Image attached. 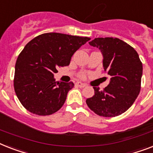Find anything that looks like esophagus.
Returning a JSON list of instances; mask_svg holds the SVG:
<instances>
[{"label": "esophagus", "instance_id": "1", "mask_svg": "<svg viewBox=\"0 0 153 153\" xmlns=\"http://www.w3.org/2000/svg\"><path fill=\"white\" fill-rule=\"evenodd\" d=\"M76 85L77 86H79V87H81V88H83L85 87V84H84V83L81 82H76Z\"/></svg>", "mask_w": 153, "mask_h": 153}]
</instances>
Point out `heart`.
I'll list each match as a JSON object with an SVG mask.
<instances>
[{
    "label": "heart",
    "mask_w": 153,
    "mask_h": 153,
    "mask_svg": "<svg viewBox=\"0 0 153 153\" xmlns=\"http://www.w3.org/2000/svg\"><path fill=\"white\" fill-rule=\"evenodd\" d=\"M85 77V74H79V78H82V79H84Z\"/></svg>",
    "instance_id": "heart-1"
}]
</instances>
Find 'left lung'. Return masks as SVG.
<instances>
[{
	"instance_id": "8db88e82",
	"label": "left lung",
	"mask_w": 153,
	"mask_h": 153,
	"mask_svg": "<svg viewBox=\"0 0 153 153\" xmlns=\"http://www.w3.org/2000/svg\"><path fill=\"white\" fill-rule=\"evenodd\" d=\"M102 53L103 66L111 76L108 85L94 95L86 104L103 117H115L130 108L141 90L142 63L134 48L117 38H97L89 42Z\"/></svg>"
}]
</instances>
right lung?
I'll use <instances>...</instances> for the list:
<instances>
[{"label": "right lung", "mask_w": 153, "mask_h": 153, "mask_svg": "<svg viewBox=\"0 0 153 153\" xmlns=\"http://www.w3.org/2000/svg\"><path fill=\"white\" fill-rule=\"evenodd\" d=\"M90 38L59 33L37 36L26 45L16 59L14 89L30 112L49 115L61 108L74 83L56 82L57 68L68 66L71 59Z\"/></svg>", "instance_id": "add662e5"}]
</instances>
